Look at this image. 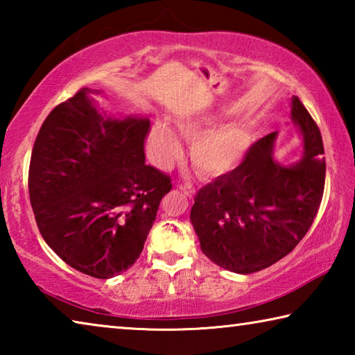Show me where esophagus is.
<instances>
[{"label":"esophagus","mask_w":355,"mask_h":355,"mask_svg":"<svg viewBox=\"0 0 355 355\" xmlns=\"http://www.w3.org/2000/svg\"><path fill=\"white\" fill-rule=\"evenodd\" d=\"M178 189L180 191H183L186 196L188 197H194L196 196V189L192 188L191 184H188V183H182V184H178Z\"/></svg>","instance_id":"obj_1"}]
</instances>
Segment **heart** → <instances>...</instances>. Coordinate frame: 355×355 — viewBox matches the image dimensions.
Here are the masks:
<instances>
[{"label":"heart","instance_id":"b5f03b06","mask_svg":"<svg viewBox=\"0 0 355 355\" xmlns=\"http://www.w3.org/2000/svg\"><path fill=\"white\" fill-rule=\"evenodd\" d=\"M222 114L205 112L177 122V131L192 144L191 163L205 178H219L239 167L254 142L252 130L245 122L220 123ZM150 159L158 167H169L180 155L182 144L163 120H156L146 141Z\"/></svg>","mask_w":355,"mask_h":355}]
</instances>
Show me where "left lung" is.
I'll return each mask as SVG.
<instances>
[{
  "label": "left lung",
  "mask_w": 355,
  "mask_h": 355,
  "mask_svg": "<svg viewBox=\"0 0 355 355\" xmlns=\"http://www.w3.org/2000/svg\"><path fill=\"white\" fill-rule=\"evenodd\" d=\"M291 122L302 137V158L275 161L274 131L257 141L232 173L197 192L191 222L200 249L227 271L252 274L271 266L313 224L326 182L322 137L297 97L291 98Z\"/></svg>",
  "instance_id": "1"
}]
</instances>
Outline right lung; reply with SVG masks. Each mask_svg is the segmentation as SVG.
Wrapping results in <instances>:
<instances>
[{"label": "right lung", "mask_w": 355, "mask_h": 355, "mask_svg": "<svg viewBox=\"0 0 355 355\" xmlns=\"http://www.w3.org/2000/svg\"><path fill=\"white\" fill-rule=\"evenodd\" d=\"M92 89L40 127L29 199L45 243L76 271L111 279L139 258L171 178L146 164L147 117L100 114Z\"/></svg>", "instance_id": "add662e5"}]
</instances>
